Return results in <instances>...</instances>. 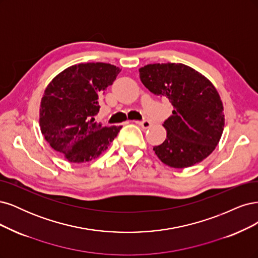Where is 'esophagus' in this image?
<instances>
[{
  "instance_id": "34e87169",
  "label": "esophagus",
  "mask_w": 258,
  "mask_h": 258,
  "mask_svg": "<svg viewBox=\"0 0 258 258\" xmlns=\"http://www.w3.org/2000/svg\"><path fill=\"white\" fill-rule=\"evenodd\" d=\"M136 124H138L139 126H141L143 128L147 130L151 126V122L148 121V120H145V121H135Z\"/></svg>"
}]
</instances>
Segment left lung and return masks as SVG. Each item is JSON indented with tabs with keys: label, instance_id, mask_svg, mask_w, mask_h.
<instances>
[{
	"label": "left lung",
	"instance_id": "8db88e82",
	"mask_svg": "<svg viewBox=\"0 0 258 258\" xmlns=\"http://www.w3.org/2000/svg\"><path fill=\"white\" fill-rule=\"evenodd\" d=\"M144 86L167 97L172 114L163 124L167 136L153 151L169 167H190L209 156L223 134L220 94L204 75L182 63H155L139 69Z\"/></svg>",
	"mask_w": 258,
	"mask_h": 258
}]
</instances>
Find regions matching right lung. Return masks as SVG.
<instances>
[{
	"instance_id": "right-lung-1",
	"label": "right lung",
	"mask_w": 258,
	"mask_h": 258,
	"mask_svg": "<svg viewBox=\"0 0 258 258\" xmlns=\"http://www.w3.org/2000/svg\"><path fill=\"white\" fill-rule=\"evenodd\" d=\"M121 70L108 63H80L50 81L39 107L40 132L50 147L71 163L97 159L122 126L95 122L98 96L111 86Z\"/></svg>"
}]
</instances>
